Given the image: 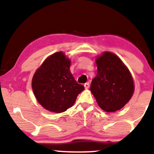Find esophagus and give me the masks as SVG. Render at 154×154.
<instances>
[{
  "label": "esophagus",
  "mask_w": 154,
  "mask_h": 154,
  "mask_svg": "<svg viewBox=\"0 0 154 154\" xmlns=\"http://www.w3.org/2000/svg\"><path fill=\"white\" fill-rule=\"evenodd\" d=\"M84 86H85V89H88V88H89V87H90L89 82H86L85 84L84 85Z\"/></svg>",
  "instance_id": "1"
}]
</instances>
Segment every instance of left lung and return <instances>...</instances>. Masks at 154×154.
Returning a JSON list of instances; mask_svg holds the SVG:
<instances>
[{"label":"left lung","instance_id":"1","mask_svg":"<svg viewBox=\"0 0 154 154\" xmlns=\"http://www.w3.org/2000/svg\"><path fill=\"white\" fill-rule=\"evenodd\" d=\"M97 75L92 80L91 91L98 106L107 112L121 109L134 93L131 74L122 60L111 52L96 59Z\"/></svg>","mask_w":154,"mask_h":154}]
</instances>
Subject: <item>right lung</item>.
Listing matches in <instances>:
<instances>
[{
    "label": "right lung",
    "instance_id": "right-lung-1",
    "mask_svg": "<svg viewBox=\"0 0 154 154\" xmlns=\"http://www.w3.org/2000/svg\"><path fill=\"white\" fill-rule=\"evenodd\" d=\"M70 65L71 61L63 52H56L35 72L32 87L38 103L46 110L55 113L66 111L85 89L72 76Z\"/></svg>",
    "mask_w": 154,
    "mask_h": 154
}]
</instances>
